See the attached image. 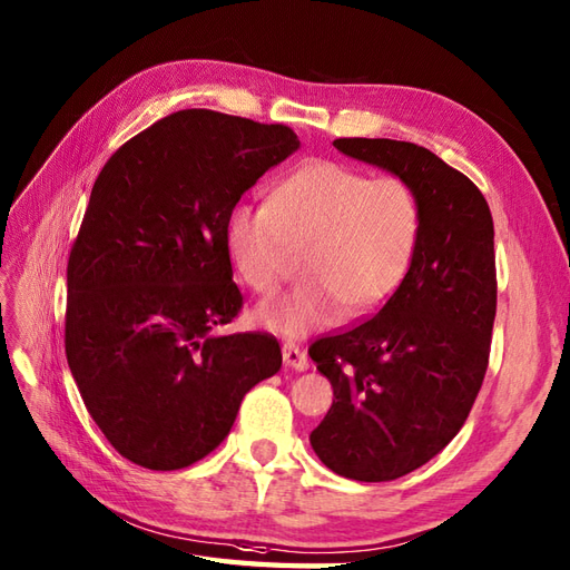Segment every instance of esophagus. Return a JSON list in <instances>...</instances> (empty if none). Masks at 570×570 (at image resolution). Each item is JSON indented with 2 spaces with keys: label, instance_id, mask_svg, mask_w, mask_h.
<instances>
[{
  "label": "esophagus",
  "instance_id": "1",
  "mask_svg": "<svg viewBox=\"0 0 570 570\" xmlns=\"http://www.w3.org/2000/svg\"><path fill=\"white\" fill-rule=\"evenodd\" d=\"M283 360H285L287 367H293V370H297V372H304V370L309 367L307 353H304L302 348H297L295 343H285V345H283Z\"/></svg>",
  "mask_w": 570,
  "mask_h": 570
}]
</instances>
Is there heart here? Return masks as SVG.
I'll return each mask as SVG.
<instances>
[{
	"instance_id": "obj_1",
	"label": "heart",
	"mask_w": 570,
	"mask_h": 570,
	"mask_svg": "<svg viewBox=\"0 0 570 570\" xmlns=\"http://www.w3.org/2000/svg\"><path fill=\"white\" fill-rule=\"evenodd\" d=\"M421 207L396 176L367 178L355 166L318 159L299 166L268 205L234 207L229 252L242 281L273 295L304 252L307 281L263 302L256 322L287 338L331 326L341 312L363 316L390 297L419 244Z\"/></svg>"
}]
</instances>
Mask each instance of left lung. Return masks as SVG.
Returning a JSON list of instances; mask_svg holds the SVG:
<instances>
[{
  "label": "left lung",
  "instance_id": "1",
  "mask_svg": "<svg viewBox=\"0 0 570 570\" xmlns=\"http://www.w3.org/2000/svg\"><path fill=\"white\" fill-rule=\"evenodd\" d=\"M333 147L406 180L421 232L382 309L309 345L333 386L309 442L338 476L394 481L445 450L483 384L498 293L493 217L483 193L425 147L384 137Z\"/></svg>",
  "mask_w": 570,
  "mask_h": 570
}]
</instances>
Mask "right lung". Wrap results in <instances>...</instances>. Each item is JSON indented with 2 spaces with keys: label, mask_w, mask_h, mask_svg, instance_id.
<instances>
[{
  "label": "right lung",
  "mask_w": 570,
  "mask_h": 570,
  "mask_svg": "<svg viewBox=\"0 0 570 570\" xmlns=\"http://www.w3.org/2000/svg\"><path fill=\"white\" fill-rule=\"evenodd\" d=\"M297 147L287 125L186 108L104 164L69 252L65 353L125 460L155 471L203 460L244 394L281 370L271 333L215 328L244 304L227 242L234 205Z\"/></svg>",
  "instance_id": "right-lung-1"
}]
</instances>
